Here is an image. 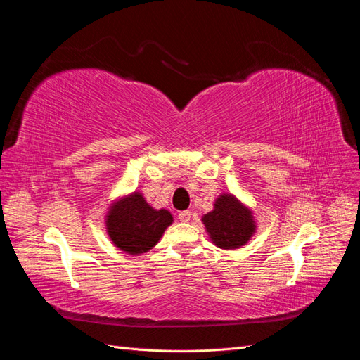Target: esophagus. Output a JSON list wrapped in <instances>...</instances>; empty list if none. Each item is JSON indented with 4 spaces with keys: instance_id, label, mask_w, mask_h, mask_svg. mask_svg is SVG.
I'll return each instance as SVG.
<instances>
[{
    "instance_id": "obj_1",
    "label": "esophagus",
    "mask_w": 360,
    "mask_h": 360,
    "mask_svg": "<svg viewBox=\"0 0 360 360\" xmlns=\"http://www.w3.org/2000/svg\"><path fill=\"white\" fill-rule=\"evenodd\" d=\"M179 219H180L181 222H189V221H191V212H189V210L179 212Z\"/></svg>"
}]
</instances>
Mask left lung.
Listing matches in <instances>:
<instances>
[{"mask_svg":"<svg viewBox=\"0 0 360 360\" xmlns=\"http://www.w3.org/2000/svg\"><path fill=\"white\" fill-rule=\"evenodd\" d=\"M201 221L212 243L221 249L245 246L257 230L252 210L233 193H221Z\"/></svg>","mask_w":360,"mask_h":360,"instance_id":"left-lung-1","label":"left lung"}]
</instances>
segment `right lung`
Listing matches in <instances>:
<instances>
[{
	"label": "right lung",
	"mask_w": 360,
	"mask_h": 360,
	"mask_svg": "<svg viewBox=\"0 0 360 360\" xmlns=\"http://www.w3.org/2000/svg\"><path fill=\"white\" fill-rule=\"evenodd\" d=\"M172 214L151 207L143 193L132 192L115 200L105 217L111 242L129 255H141L153 249L172 224Z\"/></svg>",
	"instance_id": "obj_1"
}]
</instances>
